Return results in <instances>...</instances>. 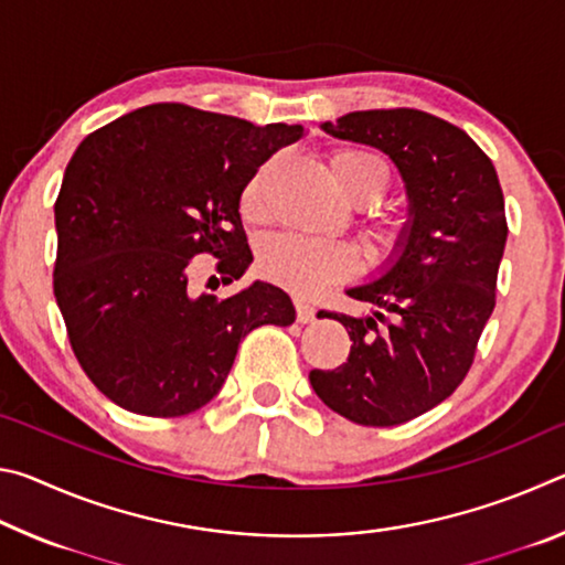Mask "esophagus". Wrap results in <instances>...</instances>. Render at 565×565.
<instances>
[{"label":"esophagus","instance_id":"esophagus-1","mask_svg":"<svg viewBox=\"0 0 565 565\" xmlns=\"http://www.w3.org/2000/svg\"><path fill=\"white\" fill-rule=\"evenodd\" d=\"M294 306H296V319H299L301 323H311L313 319H317V309H313V303L303 301V299H299V296H296Z\"/></svg>","mask_w":565,"mask_h":565}]
</instances>
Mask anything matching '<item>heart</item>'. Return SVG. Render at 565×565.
Masks as SVG:
<instances>
[{"label": "heart", "instance_id": "heart-1", "mask_svg": "<svg viewBox=\"0 0 565 565\" xmlns=\"http://www.w3.org/2000/svg\"><path fill=\"white\" fill-rule=\"evenodd\" d=\"M331 177L337 186L356 204H374L386 194L391 169L386 159L369 149L341 147L329 157ZM266 167L248 179L242 191V214L246 218L264 216ZM406 242V224L401 218H381L371 226V252L379 256L396 254ZM356 248L339 238H317L303 234H274L264 238L256 256L262 276L286 286L296 294H317L323 286L349 279L356 271Z\"/></svg>", "mask_w": 565, "mask_h": 565}]
</instances>
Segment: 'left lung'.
Masks as SVG:
<instances>
[{
    "mask_svg": "<svg viewBox=\"0 0 565 565\" xmlns=\"http://www.w3.org/2000/svg\"><path fill=\"white\" fill-rule=\"evenodd\" d=\"M321 129L388 154L404 179L408 222L379 279L347 289L374 306L371 317L327 313L353 341L347 363L313 369L309 381L353 424H406L458 388L493 313L509 236L499 174L463 129L418 109L351 111Z\"/></svg>",
    "mask_w": 565,
    "mask_h": 565,
    "instance_id": "8db88e82",
    "label": "left lung"
}]
</instances>
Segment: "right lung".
I'll use <instances>...</instances> for the list:
<instances>
[{
  "mask_svg": "<svg viewBox=\"0 0 565 565\" xmlns=\"http://www.w3.org/2000/svg\"><path fill=\"white\" fill-rule=\"evenodd\" d=\"M301 124H256L186 104H149L92 131L54 204V296L84 374L114 404L171 418L206 406L238 343L296 319L289 294L254 281L189 294V264L218 259L232 284L252 264L238 199Z\"/></svg>",
  "mask_w": 565,
  "mask_h": 565,
  "instance_id": "right-lung-1",
  "label": "right lung"
}]
</instances>
